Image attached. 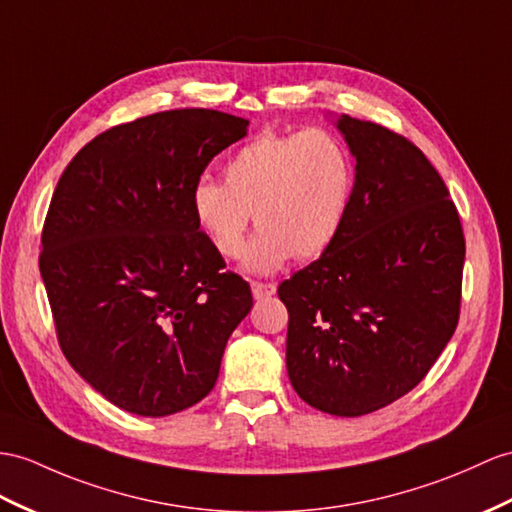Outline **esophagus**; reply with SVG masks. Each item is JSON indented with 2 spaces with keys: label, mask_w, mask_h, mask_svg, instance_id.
Wrapping results in <instances>:
<instances>
[{
  "label": "esophagus",
  "mask_w": 512,
  "mask_h": 512,
  "mask_svg": "<svg viewBox=\"0 0 512 512\" xmlns=\"http://www.w3.org/2000/svg\"><path fill=\"white\" fill-rule=\"evenodd\" d=\"M252 293L256 299H263V297H271L276 293V284L271 282H252Z\"/></svg>",
  "instance_id": "34e87169"
}]
</instances>
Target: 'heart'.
<instances>
[{
	"instance_id": "b5f03b06",
	"label": "heart",
	"mask_w": 512,
	"mask_h": 512,
	"mask_svg": "<svg viewBox=\"0 0 512 512\" xmlns=\"http://www.w3.org/2000/svg\"><path fill=\"white\" fill-rule=\"evenodd\" d=\"M356 165L330 130H267L236 149L223 182L204 178L191 191L197 228L223 258L245 252L249 221L260 228L245 267L273 273L295 256H321L341 234L354 202Z\"/></svg>"
}]
</instances>
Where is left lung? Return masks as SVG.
<instances>
[{
	"label": "left lung",
	"mask_w": 512,
	"mask_h": 512,
	"mask_svg": "<svg viewBox=\"0 0 512 512\" xmlns=\"http://www.w3.org/2000/svg\"><path fill=\"white\" fill-rule=\"evenodd\" d=\"M354 202L336 241L278 286L286 371L321 413L360 417L413 391L460 315L465 236L445 182L417 145L350 115Z\"/></svg>",
	"instance_id": "obj_1"
}]
</instances>
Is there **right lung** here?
Returning a JSON list of instances; mask_svg holds the SVG:
<instances>
[{
    "mask_svg": "<svg viewBox=\"0 0 512 512\" xmlns=\"http://www.w3.org/2000/svg\"><path fill=\"white\" fill-rule=\"evenodd\" d=\"M247 126L208 108L156 112L95 136L58 180L39 267L60 350L128 413L204 400L254 306L191 213L208 162Z\"/></svg>",
    "mask_w": 512,
    "mask_h": 512,
    "instance_id": "1",
    "label": "right lung"
}]
</instances>
